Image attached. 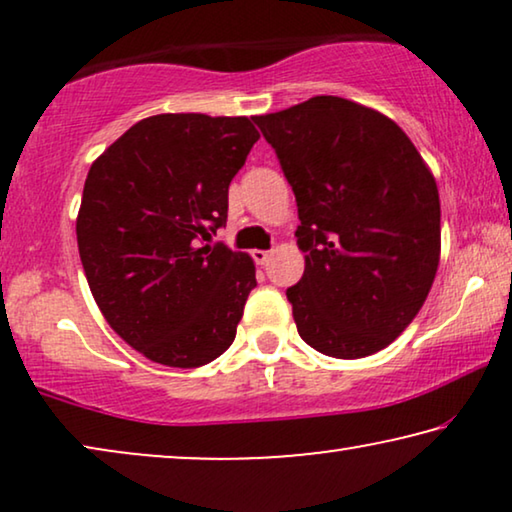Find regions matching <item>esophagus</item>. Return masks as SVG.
Here are the masks:
<instances>
[{"instance_id":"obj_1","label":"esophagus","mask_w":512,"mask_h":512,"mask_svg":"<svg viewBox=\"0 0 512 512\" xmlns=\"http://www.w3.org/2000/svg\"><path fill=\"white\" fill-rule=\"evenodd\" d=\"M270 254H272V251H265V249H254V251H251V256H254V261H256L258 265H265V263H268Z\"/></svg>"}]
</instances>
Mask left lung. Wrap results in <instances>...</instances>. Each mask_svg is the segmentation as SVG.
I'll return each mask as SVG.
<instances>
[{"instance_id": "left-lung-1", "label": "left lung", "mask_w": 512, "mask_h": 512, "mask_svg": "<svg viewBox=\"0 0 512 512\" xmlns=\"http://www.w3.org/2000/svg\"><path fill=\"white\" fill-rule=\"evenodd\" d=\"M296 193L300 282L286 289L300 338L335 359L391 345L422 310L440 261L436 179L380 111L317 95L254 116Z\"/></svg>"}]
</instances>
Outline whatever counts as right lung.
<instances>
[{"mask_svg":"<svg viewBox=\"0 0 512 512\" xmlns=\"http://www.w3.org/2000/svg\"><path fill=\"white\" fill-rule=\"evenodd\" d=\"M258 137L247 116L158 114L90 165L76 216L83 272L107 324L149 361L198 368L233 345L256 265L209 242Z\"/></svg>","mask_w":512,"mask_h":512,"instance_id":"right-lung-1","label":"right lung"}]
</instances>
